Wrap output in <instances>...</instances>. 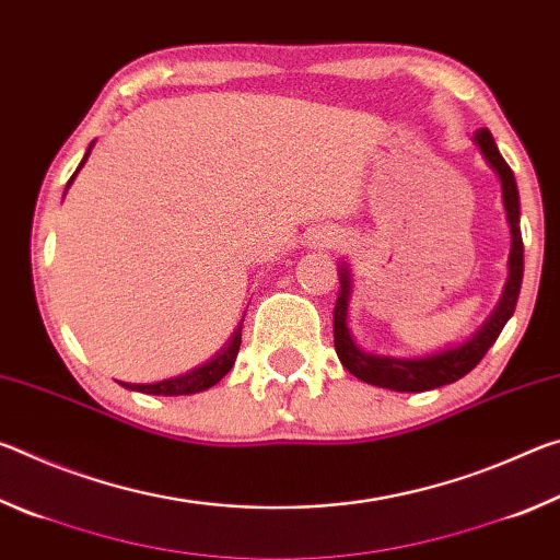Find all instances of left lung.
I'll return each mask as SVG.
<instances>
[{
	"label": "left lung",
	"mask_w": 560,
	"mask_h": 560,
	"mask_svg": "<svg viewBox=\"0 0 560 560\" xmlns=\"http://www.w3.org/2000/svg\"><path fill=\"white\" fill-rule=\"evenodd\" d=\"M474 140H477V145L481 148V153H485L487 163L497 170V175L501 179V195H504L506 220L511 226L509 281H506L504 296H501L497 311L487 320V326L481 328L479 334H474V338H469L467 343L442 350V353L428 355V358L373 355V353H363V350L353 343V338H350V330L346 324L350 273L343 267L338 271L340 291L334 308V343H336V353L340 358V363H343L348 373L360 377V381L377 387H390V390H397V393H422V390H432V387L450 385L477 368L479 360L487 355V350L494 346V340L499 338L501 328L506 326V320L514 316L518 291H521V279H524V240H521V226H518L521 212H518L516 179H514V173H511V167L506 165V160L501 158L494 138H491V132L487 128L477 130Z\"/></svg>",
	"instance_id": "8db88e82"
}]
</instances>
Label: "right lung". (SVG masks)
I'll use <instances>...</instances> for the list:
<instances>
[{
	"label": "right lung",
	"mask_w": 560,
	"mask_h": 560,
	"mask_svg": "<svg viewBox=\"0 0 560 560\" xmlns=\"http://www.w3.org/2000/svg\"><path fill=\"white\" fill-rule=\"evenodd\" d=\"M89 153H91V148H89ZM89 153L83 155L79 170L83 167V163H86ZM79 170H75V173H79ZM75 173L71 175L69 185L73 183ZM69 185H66V187H69ZM240 346H242V324H240V328L234 330L232 340H230V343H226V348L222 350V353H217L212 360H207L205 365L195 368V371H189L185 375L170 377V381H160V383H150V385H136V387H132V390L148 393V395H192V393H202V390H207V387H212V385L220 383L222 377L232 371L236 353H240Z\"/></svg>",
	"instance_id": "right-lung-1"
}]
</instances>
